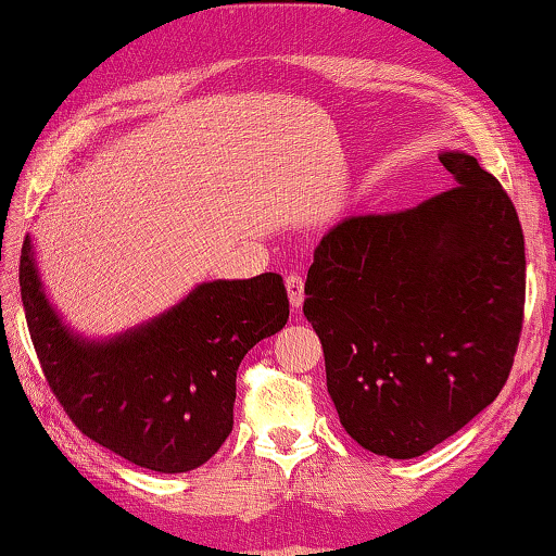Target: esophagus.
Listing matches in <instances>:
<instances>
[{"mask_svg":"<svg viewBox=\"0 0 556 556\" xmlns=\"http://www.w3.org/2000/svg\"><path fill=\"white\" fill-rule=\"evenodd\" d=\"M286 291L288 299H291V306L299 311L303 303V278L301 276H288L286 278Z\"/></svg>","mask_w":556,"mask_h":556,"instance_id":"1","label":"esophagus"}]
</instances>
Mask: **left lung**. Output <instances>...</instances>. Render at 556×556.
I'll use <instances>...</instances> for the list:
<instances>
[{
    "label": "left lung",
    "instance_id": "1",
    "mask_svg": "<svg viewBox=\"0 0 556 556\" xmlns=\"http://www.w3.org/2000/svg\"><path fill=\"white\" fill-rule=\"evenodd\" d=\"M440 162L447 192L324 235L303 301L341 425L397 460L432 451L498 397L523 321L511 200L470 154Z\"/></svg>",
    "mask_w": 556,
    "mask_h": 556
}]
</instances>
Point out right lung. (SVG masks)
Listing matches in <instances>:
<instances>
[{"instance_id":"right-lung-1","label":"right lung","mask_w":556,"mask_h":556,"mask_svg":"<svg viewBox=\"0 0 556 556\" xmlns=\"http://www.w3.org/2000/svg\"><path fill=\"white\" fill-rule=\"evenodd\" d=\"M27 329L50 390L83 435L156 473H187L232 432L235 377L288 321L278 273L207 280L149 321L88 339L52 306L27 235L20 257Z\"/></svg>"}]
</instances>
